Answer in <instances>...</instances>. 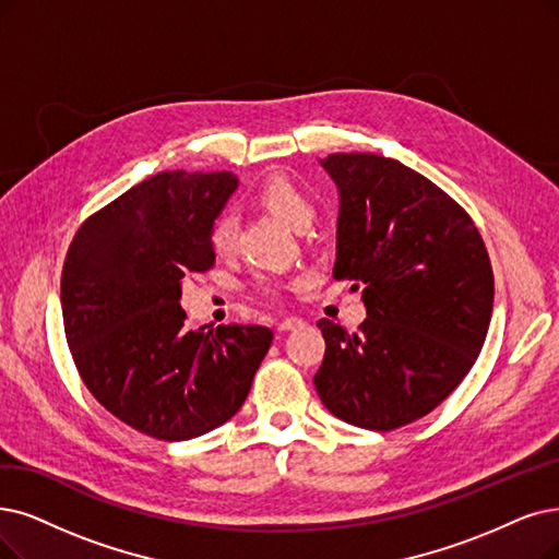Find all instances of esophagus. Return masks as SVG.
I'll return each mask as SVG.
<instances>
[{"mask_svg": "<svg viewBox=\"0 0 559 559\" xmlns=\"http://www.w3.org/2000/svg\"><path fill=\"white\" fill-rule=\"evenodd\" d=\"M298 328H305V321H302V319H296V317H288V319H284V321L277 325V330H280V332L298 330Z\"/></svg>", "mask_w": 559, "mask_h": 559, "instance_id": "esophagus-1", "label": "esophagus"}]
</instances>
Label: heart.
Segmentation results:
<instances>
[{"instance_id":"obj_1","label":"heart","mask_w":559,"mask_h":559,"mask_svg":"<svg viewBox=\"0 0 559 559\" xmlns=\"http://www.w3.org/2000/svg\"><path fill=\"white\" fill-rule=\"evenodd\" d=\"M259 204L273 213L284 225H288L296 231H305L311 219L317 215L314 202L311 197L286 176H273L259 188ZM236 238H238V217L234 213L219 215L213 227H211V248L217 257H229L236 250ZM271 286V282H263Z\"/></svg>"}]
</instances>
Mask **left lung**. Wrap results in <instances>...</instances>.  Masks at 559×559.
Listing matches in <instances>:
<instances>
[{
  "instance_id": "left-lung-1",
  "label": "left lung",
  "mask_w": 559,
  "mask_h": 559,
  "mask_svg": "<svg viewBox=\"0 0 559 559\" xmlns=\"http://www.w3.org/2000/svg\"><path fill=\"white\" fill-rule=\"evenodd\" d=\"M319 163L340 190L332 275L362 286L367 319L357 332L319 321L314 385L334 417L392 431L440 406L475 365L493 271L473 219L429 178L373 153Z\"/></svg>"
}]
</instances>
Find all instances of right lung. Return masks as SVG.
Listing matches in <instances>:
<instances>
[{
  "mask_svg": "<svg viewBox=\"0 0 559 559\" xmlns=\"http://www.w3.org/2000/svg\"><path fill=\"white\" fill-rule=\"evenodd\" d=\"M236 188L231 171H160L88 217L66 254L61 314L82 381L151 438L231 419L273 344L263 325H186L181 282L215 263L211 227Z\"/></svg>",
  "mask_w": 559,
  "mask_h": 559,
  "instance_id": "1",
  "label": "right lung"
}]
</instances>
